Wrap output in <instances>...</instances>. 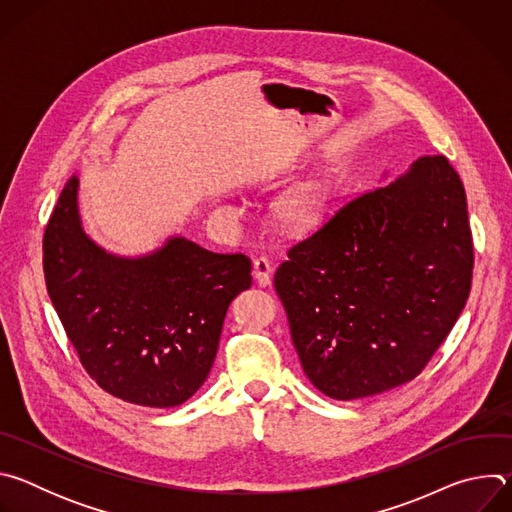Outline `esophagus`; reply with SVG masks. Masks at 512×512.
Listing matches in <instances>:
<instances>
[{
	"instance_id": "1",
	"label": "esophagus",
	"mask_w": 512,
	"mask_h": 512,
	"mask_svg": "<svg viewBox=\"0 0 512 512\" xmlns=\"http://www.w3.org/2000/svg\"><path fill=\"white\" fill-rule=\"evenodd\" d=\"M271 271H273V267H271V261L267 257H257L253 261V277L259 285L265 287V285L271 283Z\"/></svg>"
}]
</instances>
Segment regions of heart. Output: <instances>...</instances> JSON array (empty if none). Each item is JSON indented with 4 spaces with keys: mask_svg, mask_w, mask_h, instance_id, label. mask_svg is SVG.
Wrapping results in <instances>:
<instances>
[{
    "mask_svg": "<svg viewBox=\"0 0 512 512\" xmlns=\"http://www.w3.org/2000/svg\"><path fill=\"white\" fill-rule=\"evenodd\" d=\"M281 212H283L287 223L304 227V225H310L316 221L322 212V206L314 194L298 192V194H291L283 200Z\"/></svg>",
    "mask_w": 512,
    "mask_h": 512,
    "instance_id": "heart-1",
    "label": "heart"
}]
</instances>
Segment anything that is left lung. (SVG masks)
<instances>
[{"instance_id":"8db88e82","label":"left lung","mask_w":512,"mask_h":512,"mask_svg":"<svg viewBox=\"0 0 512 512\" xmlns=\"http://www.w3.org/2000/svg\"><path fill=\"white\" fill-rule=\"evenodd\" d=\"M472 267L464 184L425 156L291 247L273 281L306 377L352 401L423 371L466 306Z\"/></svg>"}]
</instances>
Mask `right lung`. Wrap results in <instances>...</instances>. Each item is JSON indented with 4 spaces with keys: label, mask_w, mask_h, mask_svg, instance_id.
<instances>
[{
    "label": "right lung",
    "mask_w": 512,
    "mask_h": 512,
    "mask_svg": "<svg viewBox=\"0 0 512 512\" xmlns=\"http://www.w3.org/2000/svg\"><path fill=\"white\" fill-rule=\"evenodd\" d=\"M52 306L87 373L143 407H176L206 381L231 302L251 261L170 237L125 257L97 245L79 212V176L64 184L44 233Z\"/></svg>",
    "instance_id": "right-lung-1"
}]
</instances>
